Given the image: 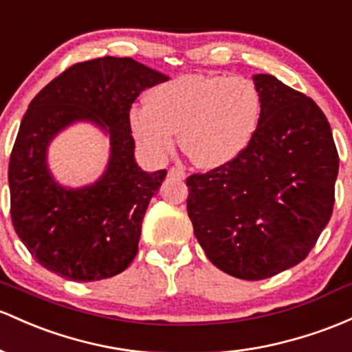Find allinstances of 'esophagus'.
<instances>
[{"instance_id": "obj_1", "label": "esophagus", "mask_w": 352, "mask_h": 352, "mask_svg": "<svg viewBox=\"0 0 352 352\" xmlns=\"http://www.w3.org/2000/svg\"><path fill=\"white\" fill-rule=\"evenodd\" d=\"M168 175L177 177V179H185V175H187V173H185L184 167H172L168 170Z\"/></svg>"}]
</instances>
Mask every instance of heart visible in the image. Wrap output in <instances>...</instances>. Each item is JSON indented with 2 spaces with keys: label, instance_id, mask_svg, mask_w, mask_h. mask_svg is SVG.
<instances>
[{
  "label": "heart",
  "instance_id": "b5f03b06",
  "mask_svg": "<svg viewBox=\"0 0 352 352\" xmlns=\"http://www.w3.org/2000/svg\"><path fill=\"white\" fill-rule=\"evenodd\" d=\"M262 98L244 76L180 75L153 88L146 108L130 111V130L146 155L162 160L175 146L200 168L241 155L257 132Z\"/></svg>",
  "mask_w": 352,
  "mask_h": 352
}]
</instances>
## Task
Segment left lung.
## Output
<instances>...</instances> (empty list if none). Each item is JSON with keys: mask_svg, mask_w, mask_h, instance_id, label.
I'll list each match as a JSON object with an SVG mask.
<instances>
[{"mask_svg": "<svg viewBox=\"0 0 352 352\" xmlns=\"http://www.w3.org/2000/svg\"><path fill=\"white\" fill-rule=\"evenodd\" d=\"M257 132L229 164L187 179V212L214 265L261 280L302 262L329 222L339 155L322 110L272 75H256Z\"/></svg>", "mask_w": 352, "mask_h": 352, "instance_id": "obj_1", "label": "left lung"}]
</instances>
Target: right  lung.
I'll return each instance as SVG.
<instances>
[{
  "label": "right lung",
  "mask_w": 352,
  "mask_h": 352,
  "mask_svg": "<svg viewBox=\"0 0 352 352\" xmlns=\"http://www.w3.org/2000/svg\"><path fill=\"white\" fill-rule=\"evenodd\" d=\"M168 76L132 58L75 63L30 103L10 157L11 222L32 257L56 276L91 283L123 272L138 252L142 220L167 170L144 172L133 158L130 108ZM78 119L111 135V162L90 188L68 191L51 179L45 148Z\"/></svg>",
  "instance_id": "add662e5"
}]
</instances>
